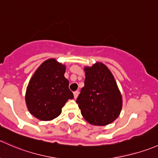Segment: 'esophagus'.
<instances>
[{
    "label": "esophagus",
    "mask_w": 158,
    "mask_h": 158,
    "mask_svg": "<svg viewBox=\"0 0 158 158\" xmlns=\"http://www.w3.org/2000/svg\"><path fill=\"white\" fill-rule=\"evenodd\" d=\"M79 91H76V92H73V94H74V98H76L78 97V95H79Z\"/></svg>",
    "instance_id": "1"
}]
</instances>
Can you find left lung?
<instances>
[{"label": "left lung", "instance_id": "1", "mask_svg": "<svg viewBox=\"0 0 158 158\" xmlns=\"http://www.w3.org/2000/svg\"><path fill=\"white\" fill-rule=\"evenodd\" d=\"M85 85L76 100L84 119L94 126L114 122L122 109V95L110 69L102 63L85 66Z\"/></svg>", "mask_w": 158, "mask_h": 158}]
</instances>
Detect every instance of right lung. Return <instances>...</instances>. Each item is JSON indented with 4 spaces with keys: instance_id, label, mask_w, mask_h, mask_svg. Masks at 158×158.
Wrapping results in <instances>:
<instances>
[{
    "instance_id": "obj_1",
    "label": "right lung",
    "mask_w": 158,
    "mask_h": 158,
    "mask_svg": "<svg viewBox=\"0 0 158 158\" xmlns=\"http://www.w3.org/2000/svg\"><path fill=\"white\" fill-rule=\"evenodd\" d=\"M65 71V65L48 59L35 72L26 93V106L31 115L40 120H51L61 114L66 101L73 98Z\"/></svg>"
}]
</instances>
